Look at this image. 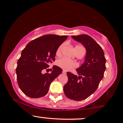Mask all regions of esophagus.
I'll list each match as a JSON object with an SVG mask.
<instances>
[{
	"instance_id": "obj_1",
	"label": "esophagus",
	"mask_w": 123,
	"mask_h": 123,
	"mask_svg": "<svg viewBox=\"0 0 123 123\" xmlns=\"http://www.w3.org/2000/svg\"><path fill=\"white\" fill-rule=\"evenodd\" d=\"M62 73H63V74H66V71H65V70H63V71H62Z\"/></svg>"
}]
</instances>
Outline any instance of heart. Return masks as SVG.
I'll return each instance as SVG.
<instances>
[{"mask_svg": "<svg viewBox=\"0 0 123 123\" xmlns=\"http://www.w3.org/2000/svg\"><path fill=\"white\" fill-rule=\"evenodd\" d=\"M64 45H62L61 46H59V48L56 51V54L58 55H59L60 53H61V50L62 48H63ZM83 48L82 46H76L75 47V49L77 48ZM57 65H58L59 67H60V68L63 69L64 70H69L75 68L77 67V64H76L74 62L70 61V60L67 59L65 58H62L60 59H59L58 61H57Z\"/></svg>", "mask_w": 123, "mask_h": 123, "instance_id": "heart-1", "label": "heart"}]
</instances>
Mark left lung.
<instances>
[{
  "mask_svg": "<svg viewBox=\"0 0 123 123\" xmlns=\"http://www.w3.org/2000/svg\"><path fill=\"white\" fill-rule=\"evenodd\" d=\"M72 37L84 45L87 53L84 63L76 69L80 76L67 72L68 80L63 90L68 98L81 101L88 98L98 88L106 69V59L101 47L91 36L80 35Z\"/></svg>",
  "mask_w": 123,
  "mask_h": 123,
  "instance_id": "1",
  "label": "left lung"
}]
</instances>
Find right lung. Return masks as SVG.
<instances>
[{
	"mask_svg": "<svg viewBox=\"0 0 123 123\" xmlns=\"http://www.w3.org/2000/svg\"><path fill=\"white\" fill-rule=\"evenodd\" d=\"M67 37L44 35L30 42L22 50L16 68L17 80L20 89L26 96L39 98L48 93L50 84L62 73V69L54 65L51 73L42 72L49 67V64L55 61L57 50Z\"/></svg>",
	"mask_w": 123,
	"mask_h": 123,
	"instance_id": "right-lung-1",
	"label": "right lung"
}]
</instances>
